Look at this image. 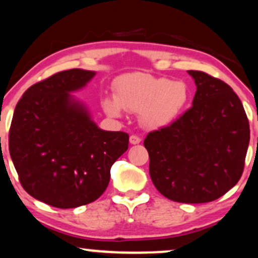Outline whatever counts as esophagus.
<instances>
[{
	"label": "esophagus",
	"instance_id": "34e87169",
	"mask_svg": "<svg viewBox=\"0 0 258 258\" xmlns=\"http://www.w3.org/2000/svg\"><path fill=\"white\" fill-rule=\"evenodd\" d=\"M141 142H142V138L138 137V136L132 135L131 137H130V143H131V144H139Z\"/></svg>",
	"mask_w": 258,
	"mask_h": 258
}]
</instances>
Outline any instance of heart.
<instances>
[{
	"mask_svg": "<svg viewBox=\"0 0 258 258\" xmlns=\"http://www.w3.org/2000/svg\"><path fill=\"white\" fill-rule=\"evenodd\" d=\"M114 99H103V108L109 115L119 116L121 108L139 113L141 122L150 128L170 122L187 101V86L182 82L156 78L150 74L130 73L115 79Z\"/></svg>",
	"mask_w": 258,
	"mask_h": 258,
	"instance_id": "b5f03b06",
	"label": "heart"
}]
</instances>
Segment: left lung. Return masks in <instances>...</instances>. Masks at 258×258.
Returning <instances> with one entry per match:
<instances>
[{
    "instance_id": "left-lung-1",
    "label": "left lung",
    "mask_w": 258,
    "mask_h": 258,
    "mask_svg": "<svg viewBox=\"0 0 258 258\" xmlns=\"http://www.w3.org/2000/svg\"><path fill=\"white\" fill-rule=\"evenodd\" d=\"M188 74L197 86L192 107L169 126L148 133L144 147L161 195L180 203H208L243 174L250 126L228 84L201 71Z\"/></svg>"
}]
</instances>
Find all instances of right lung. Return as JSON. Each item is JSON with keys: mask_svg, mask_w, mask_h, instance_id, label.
Instances as JSON below:
<instances>
[{"mask_svg": "<svg viewBox=\"0 0 258 258\" xmlns=\"http://www.w3.org/2000/svg\"><path fill=\"white\" fill-rule=\"evenodd\" d=\"M95 72L73 70L33 84L19 99L9 128V154L27 194L68 209L101 197L113 163L128 149L126 132L102 131L70 92Z\"/></svg>", "mask_w": 258, "mask_h": 258, "instance_id": "right-lung-1", "label": "right lung"}]
</instances>
